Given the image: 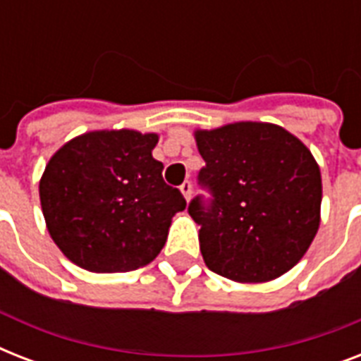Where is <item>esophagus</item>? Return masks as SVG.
I'll list each match as a JSON object with an SVG mask.
<instances>
[{
	"label": "esophagus",
	"mask_w": 361,
	"mask_h": 361,
	"mask_svg": "<svg viewBox=\"0 0 361 361\" xmlns=\"http://www.w3.org/2000/svg\"><path fill=\"white\" fill-rule=\"evenodd\" d=\"M180 191L181 195L185 197V200L189 202V198H191V192H192V185H191V181H183L180 185Z\"/></svg>",
	"instance_id": "obj_1"
}]
</instances>
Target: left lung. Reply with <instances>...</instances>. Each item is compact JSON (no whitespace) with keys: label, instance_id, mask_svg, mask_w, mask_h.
I'll use <instances>...</instances> for the list:
<instances>
[{"label":"left lung","instance_id":"8db88e82","mask_svg":"<svg viewBox=\"0 0 361 361\" xmlns=\"http://www.w3.org/2000/svg\"><path fill=\"white\" fill-rule=\"evenodd\" d=\"M206 166L200 197L189 215L200 225L198 241L212 271L236 283H266L294 268L320 225L322 178L313 153L286 129L238 121L195 130Z\"/></svg>","mask_w":361,"mask_h":361}]
</instances>
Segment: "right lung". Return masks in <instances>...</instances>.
<instances>
[{
    "label": "right lung",
    "mask_w": 361,
    "mask_h": 361,
    "mask_svg": "<svg viewBox=\"0 0 361 361\" xmlns=\"http://www.w3.org/2000/svg\"><path fill=\"white\" fill-rule=\"evenodd\" d=\"M155 133L90 130L59 147L39 181L50 238L95 274L142 268L163 249L185 198L163 180Z\"/></svg>",
    "instance_id": "obj_1"
}]
</instances>
